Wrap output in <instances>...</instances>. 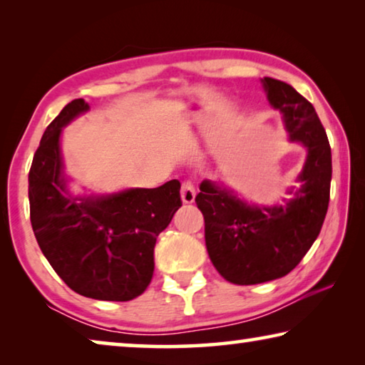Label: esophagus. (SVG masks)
<instances>
[{"label":"esophagus","mask_w":365,"mask_h":365,"mask_svg":"<svg viewBox=\"0 0 365 365\" xmlns=\"http://www.w3.org/2000/svg\"><path fill=\"white\" fill-rule=\"evenodd\" d=\"M180 196H182V202H183V205H191V202L195 201V196H196L195 185L191 183V182H185V183L182 185Z\"/></svg>","instance_id":"obj_1"}]
</instances>
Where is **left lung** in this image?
<instances>
[{"mask_svg": "<svg viewBox=\"0 0 365 365\" xmlns=\"http://www.w3.org/2000/svg\"><path fill=\"white\" fill-rule=\"evenodd\" d=\"M270 108L279 110L292 143L306 151L296 187L272 205L246 201L220 180H202L196 196L205 215L207 255L235 285L282 279L289 274L322 228L330 200L331 150L316 109L292 85L264 77Z\"/></svg>", "mask_w": 365, "mask_h": 365, "instance_id": "1", "label": "left lung"}]
</instances>
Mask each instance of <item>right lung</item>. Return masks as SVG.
Listing matches in <instances>:
<instances>
[{
    "label": "right lung",
    "mask_w": 365,
    "mask_h": 365,
    "mask_svg": "<svg viewBox=\"0 0 365 365\" xmlns=\"http://www.w3.org/2000/svg\"><path fill=\"white\" fill-rule=\"evenodd\" d=\"M88 110L82 98L73 100L43 133L29 174L30 222L41 252L71 289L100 301H130L153 279L154 245L182 206L180 182L73 193L61 137Z\"/></svg>",
    "instance_id": "obj_1"
}]
</instances>
